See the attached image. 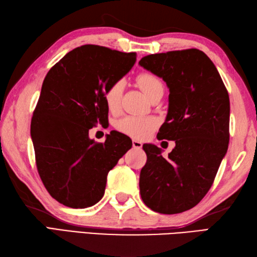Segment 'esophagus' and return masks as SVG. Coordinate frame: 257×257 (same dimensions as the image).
<instances>
[{
  "instance_id": "34e87169",
  "label": "esophagus",
  "mask_w": 257,
  "mask_h": 257,
  "mask_svg": "<svg viewBox=\"0 0 257 257\" xmlns=\"http://www.w3.org/2000/svg\"><path fill=\"white\" fill-rule=\"evenodd\" d=\"M133 147H134V149H141V148H143V144H141L140 143V141L139 140H133Z\"/></svg>"
}]
</instances>
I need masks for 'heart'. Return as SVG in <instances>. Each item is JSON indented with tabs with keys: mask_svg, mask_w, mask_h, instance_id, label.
I'll return each instance as SVG.
<instances>
[{
	"mask_svg": "<svg viewBox=\"0 0 257 257\" xmlns=\"http://www.w3.org/2000/svg\"><path fill=\"white\" fill-rule=\"evenodd\" d=\"M137 83L147 96H150L156 89L163 87L161 80L150 73H141L137 77ZM123 80H117L108 87L105 91L106 106L109 111L117 112L121 105L123 91ZM157 120L154 117L146 116H125L118 120L116 128L118 132L136 139H144L154 132Z\"/></svg>",
	"mask_w": 257,
	"mask_h": 257,
	"instance_id": "obj_1",
	"label": "heart"
}]
</instances>
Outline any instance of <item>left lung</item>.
Segmentation results:
<instances>
[{
  "label": "left lung",
  "mask_w": 257,
  "mask_h": 257,
  "mask_svg": "<svg viewBox=\"0 0 257 257\" xmlns=\"http://www.w3.org/2000/svg\"><path fill=\"white\" fill-rule=\"evenodd\" d=\"M139 65L166 81L168 114L157 138L176 141L167 159L157 146H143L141 199L152 211L176 214L212 187L230 140V98L214 64L196 48L151 54Z\"/></svg>",
  "instance_id": "8db88e82"
}]
</instances>
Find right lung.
<instances>
[{"label": "right lung", "instance_id": "1", "mask_svg": "<svg viewBox=\"0 0 257 257\" xmlns=\"http://www.w3.org/2000/svg\"><path fill=\"white\" fill-rule=\"evenodd\" d=\"M137 54L98 45L67 53L47 73L33 112L31 137L38 174L54 199L73 209L96 204L107 174L132 148L128 136L112 132L105 143L89 129L108 122L105 91L121 79Z\"/></svg>", "mask_w": 257, "mask_h": 257}]
</instances>
